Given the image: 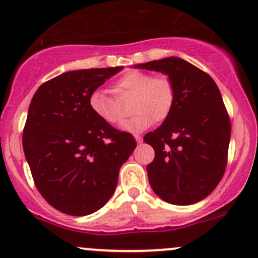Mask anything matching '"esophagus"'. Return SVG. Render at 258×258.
Instances as JSON below:
<instances>
[{"instance_id": "1", "label": "esophagus", "mask_w": 258, "mask_h": 258, "mask_svg": "<svg viewBox=\"0 0 258 258\" xmlns=\"http://www.w3.org/2000/svg\"><path fill=\"white\" fill-rule=\"evenodd\" d=\"M135 138H136V141H137V143H138V144H141V143H142V137H141V136L135 135Z\"/></svg>"}]
</instances>
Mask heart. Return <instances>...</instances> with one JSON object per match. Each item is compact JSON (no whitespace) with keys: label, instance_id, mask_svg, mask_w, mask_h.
<instances>
[{"label":"heart","instance_id":"obj_1","mask_svg":"<svg viewBox=\"0 0 258 258\" xmlns=\"http://www.w3.org/2000/svg\"><path fill=\"white\" fill-rule=\"evenodd\" d=\"M117 99L132 94L130 110L135 112L122 128L128 132H141L153 125L154 120L164 121L170 115L174 103L173 84L167 76H152L149 73L132 70L123 74L112 85ZM91 111L103 122L117 125L123 119V111L116 99L104 92L94 91L90 96Z\"/></svg>","mask_w":258,"mask_h":258}]
</instances>
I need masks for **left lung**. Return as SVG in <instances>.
<instances>
[{
    "instance_id": "1",
    "label": "left lung",
    "mask_w": 258,
    "mask_h": 258,
    "mask_svg": "<svg viewBox=\"0 0 258 258\" xmlns=\"http://www.w3.org/2000/svg\"><path fill=\"white\" fill-rule=\"evenodd\" d=\"M166 74L174 88L170 115L144 136L155 152L147 166L158 197L173 205H191L217 186L227 166L230 120L214 79L178 57L137 64Z\"/></svg>"
}]
</instances>
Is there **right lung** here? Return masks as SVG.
<instances>
[{"label": "right lung", "mask_w": 258, "mask_h": 258, "mask_svg": "<svg viewBox=\"0 0 258 258\" xmlns=\"http://www.w3.org/2000/svg\"><path fill=\"white\" fill-rule=\"evenodd\" d=\"M122 67L68 72L38 87L29 106L23 148L37 190L63 214L98 211L137 147L91 111L90 96Z\"/></svg>", "instance_id": "obj_1"}]
</instances>
